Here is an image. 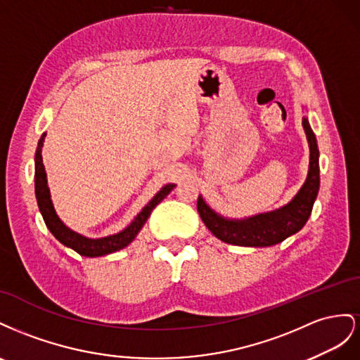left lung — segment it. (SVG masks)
I'll use <instances>...</instances> for the list:
<instances>
[{
  "label": "left lung",
  "mask_w": 360,
  "mask_h": 360,
  "mask_svg": "<svg viewBox=\"0 0 360 360\" xmlns=\"http://www.w3.org/2000/svg\"><path fill=\"white\" fill-rule=\"evenodd\" d=\"M303 128L311 149L309 173L300 191L286 207L245 220H228L215 214L202 198L198 199V211L203 223L219 240L235 245L266 248L288 238L306 224L320 188V164H318L320 152L314 131L306 119H303Z\"/></svg>",
  "instance_id": "8db88e82"
}]
</instances>
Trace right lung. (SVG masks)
Listing matches in <instances>:
<instances>
[{
  "label": "right lung",
  "instance_id": "add662e5",
  "mask_svg": "<svg viewBox=\"0 0 360 360\" xmlns=\"http://www.w3.org/2000/svg\"><path fill=\"white\" fill-rule=\"evenodd\" d=\"M44 139L45 134H42L40 137L39 143H37V150H36V172H34V190H36V199H37V205L39 210L42 212V217L45 220V224L48 226V229L51 231V233L61 243L65 244L66 248L74 249L77 253L83 255V256H104L108 253H112L116 250H120L136 238V235L140 232L141 226L146 223L148 217L150 215L152 210L157 207V205L167 196V194L173 190V184H169V186L162 187L157 196L153 198L145 208L141 210V212L137 215L128 228L125 231H122L116 235H110V237L105 238H98V240H91V238H86L83 235H79L74 231H70L69 228L61 223V220L57 217V214L54 211L53 202H51V196H49V190L46 186V173H45V167L42 162V146H44Z\"/></svg>",
  "mask_w": 360,
  "mask_h": 360
}]
</instances>
